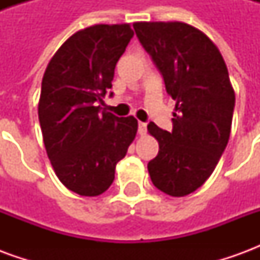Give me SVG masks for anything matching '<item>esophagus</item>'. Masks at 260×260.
I'll list each match as a JSON object with an SVG mask.
<instances>
[{
	"instance_id": "esophagus-1",
	"label": "esophagus",
	"mask_w": 260,
	"mask_h": 260,
	"mask_svg": "<svg viewBox=\"0 0 260 260\" xmlns=\"http://www.w3.org/2000/svg\"><path fill=\"white\" fill-rule=\"evenodd\" d=\"M147 132V124H145V122H139V125H138V134L139 135H146Z\"/></svg>"
}]
</instances>
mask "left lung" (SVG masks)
<instances>
[{
  "mask_svg": "<svg viewBox=\"0 0 260 260\" xmlns=\"http://www.w3.org/2000/svg\"><path fill=\"white\" fill-rule=\"evenodd\" d=\"M139 42L175 100L173 131H147L158 153L147 170L153 185L175 198L195 192L212 175L231 132L235 93L217 46L182 22H135Z\"/></svg>",
  "mask_w": 260,
  "mask_h": 260,
  "instance_id": "obj_1",
  "label": "left lung"
}]
</instances>
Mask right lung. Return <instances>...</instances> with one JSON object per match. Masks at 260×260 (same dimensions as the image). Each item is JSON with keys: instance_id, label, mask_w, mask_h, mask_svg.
<instances>
[{"instance_id": "1", "label": "right lung", "mask_w": 260, "mask_h": 260, "mask_svg": "<svg viewBox=\"0 0 260 260\" xmlns=\"http://www.w3.org/2000/svg\"><path fill=\"white\" fill-rule=\"evenodd\" d=\"M132 36L129 23L82 29L57 50L43 76L39 121L46 152L58 180L80 196L107 191L138 132L132 115L117 117L98 104Z\"/></svg>"}]
</instances>
